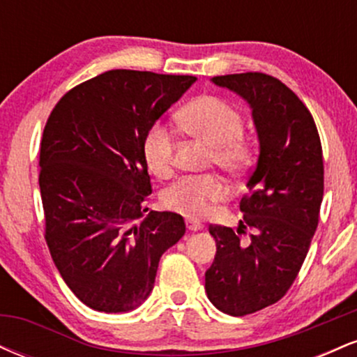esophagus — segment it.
<instances>
[{"label": "esophagus", "mask_w": 357, "mask_h": 357, "mask_svg": "<svg viewBox=\"0 0 357 357\" xmlns=\"http://www.w3.org/2000/svg\"><path fill=\"white\" fill-rule=\"evenodd\" d=\"M186 225H188V230H190V231H199V230H203V225L199 223V221H196V220L188 218V220H186Z\"/></svg>", "instance_id": "1"}]
</instances>
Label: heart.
Instances as JSON below:
<instances>
[{
	"mask_svg": "<svg viewBox=\"0 0 357 357\" xmlns=\"http://www.w3.org/2000/svg\"><path fill=\"white\" fill-rule=\"evenodd\" d=\"M179 126L191 136L211 146V162L228 174H241L252 162V144L243 137L241 114L227 100L202 96L179 110ZM142 158L147 169L159 178H167L174 166V134L169 126L154 122L142 139ZM227 196V184L216 174L184 176L162 191L167 210L190 218H199L210 204Z\"/></svg>",
	"mask_w": 357,
	"mask_h": 357,
	"instance_id": "1",
	"label": "heart"
}]
</instances>
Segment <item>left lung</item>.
Masks as SVG:
<instances>
[{
	"label": "left lung",
	"instance_id": "obj_1",
	"mask_svg": "<svg viewBox=\"0 0 357 357\" xmlns=\"http://www.w3.org/2000/svg\"><path fill=\"white\" fill-rule=\"evenodd\" d=\"M252 109L260 154L240 202L238 230L211 225L216 255L204 273L210 302L225 314H253L285 296L304 264L324 196L322 146L309 109L275 77H213ZM256 228L248 241L239 235Z\"/></svg>",
	"mask_w": 357,
	"mask_h": 357
}]
</instances>
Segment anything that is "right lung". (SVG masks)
<instances>
[{
    "label": "right lung",
    "instance_id": "right-lung-1",
    "mask_svg": "<svg viewBox=\"0 0 357 357\" xmlns=\"http://www.w3.org/2000/svg\"><path fill=\"white\" fill-rule=\"evenodd\" d=\"M196 82L109 70L65 93L40 146L45 240L68 289L90 309L129 312L153 292L159 260L186 225L151 211L142 139Z\"/></svg>",
    "mask_w": 357,
    "mask_h": 357
}]
</instances>
